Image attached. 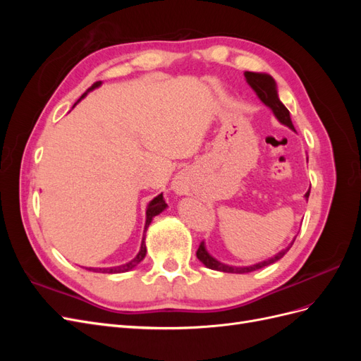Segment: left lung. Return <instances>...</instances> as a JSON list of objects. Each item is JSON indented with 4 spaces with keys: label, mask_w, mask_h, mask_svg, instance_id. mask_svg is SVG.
Wrapping results in <instances>:
<instances>
[{
    "label": "left lung",
    "mask_w": 361,
    "mask_h": 361,
    "mask_svg": "<svg viewBox=\"0 0 361 361\" xmlns=\"http://www.w3.org/2000/svg\"><path fill=\"white\" fill-rule=\"evenodd\" d=\"M244 75H245V78H247V82L251 85V89H253L257 93V96L260 97V101L271 108L272 113L276 114V117L280 120L283 125H286V126H289L290 129L295 130V128L292 125L290 116H289V110L279 99L276 81L272 80V76H269L267 73H256V72H245ZM309 194H310V190L305 192V199H309ZM295 238H297V236H295ZM293 241H295V239H293ZM293 241L290 243L289 247L279 251L276 256H272V257H269V259H267L264 262H259V264L251 265V267H228V265L221 264V262H218L212 256H209V253H207L206 248H204V243L203 241L200 243L197 253H195V255H197V259L202 262L204 267L211 268V269L223 271V272H233V274H245V272L256 271V269H260V268L274 264V262H277L279 259H281L283 256L288 253L289 248L293 244Z\"/></svg>",
    "instance_id": "8db88e82"
}]
</instances>
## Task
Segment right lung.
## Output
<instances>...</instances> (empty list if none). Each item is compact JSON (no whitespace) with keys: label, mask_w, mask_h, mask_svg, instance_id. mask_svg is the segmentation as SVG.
<instances>
[{"label":"right lung","mask_w":361,"mask_h":361,"mask_svg":"<svg viewBox=\"0 0 361 361\" xmlns=\"http://www.w3.org/2000/svg\"><path fill=\"white\" fill-rule=\"evenodd\" d=\"M97 85H101V81H97V82H94L89 90H87L80 99H78V102L82 99V97L89 93L90 90H93V89H96ZM166 206H167V203L164 202V197H162V194H159L158 197H155L154 200H152L150 203H149V206H147V211H146V226H145V232L147 231V227H149V224H150V221H152V218H154L155 215H158L159 212H162L164 209H166ZM146 244H145V238H143V241H141V248H140V251H138V255L130 260V262H128V264H125V265H120V267H113V268H87V269H90V271H93V272H104V274H118V272H126V271H129V269H133L134 267H137L141 260L145 259V256H146Z\"/></svg>","instance_id":"obj_1"}]
</instances>
